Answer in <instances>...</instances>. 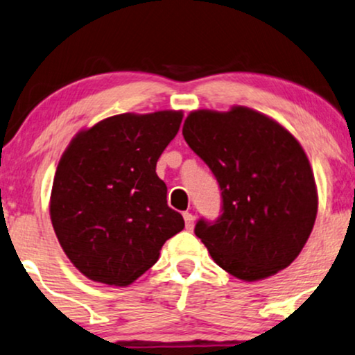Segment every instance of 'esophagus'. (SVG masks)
Wrapping results in <instances>:
<instances>
[{"mask_svg": "<svg viewBox=\"0 0 355 355\" xmlns=\"http://www.w3.org/2000/svg\"><path fill=\"white\" fill-rule=\"evenodd\" d=\"M184 222H186V229L192 230L194 229V216L191 212H184Z\"/></svg>", "mask_w": 355, "mask_h": 355, "instance_id": "obj_1", "label": "esophagus"}]
</instances>
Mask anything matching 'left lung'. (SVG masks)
I'll return each instance as SVG.
<instances>
[{"label":"left lung","mask_w":355,"mask_h":355,"mask_svg":"<svg viewBox=\"0 0 355 355\" xmlns=\"http://www.w3.org/2000/svg\"><path fill=\"white\" fill-rule=\"evenodd\" d=\"M182 135L222 191V216L200 218L194 229L212 260L243 282L290 266L318 214L314 174L298 139L247 107L191 112Z\"/></svg>","instance_id":"left-lung-1"}]
</instances>
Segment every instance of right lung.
<instances>
[{"label": "right lung", "instance_id": "right-lung-1", "mask_svg": "<svg viewBox=\"0 0 355 355\" xmlns=\"http://www.w3.org/2000/svg\"><path fill=\"white\" fill-rule=\"evenodd\" d=\"M182 112L121 113L73 137L57 166L51 220L73 266L94 282L126 286L150 270L184 218L156 174Z\"/></svg>", "mask_w": 355, "mask_h": 355}]
</instances>
